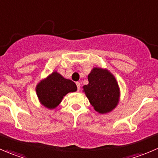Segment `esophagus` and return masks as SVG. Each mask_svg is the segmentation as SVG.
Listing matches in <instances>:
<instances>
[{
    "label": "esophagus",
    "mask_w": 158,
    "mask_h": 158,
    "mask_svg": "<svg viewBox=\"0 0 158 158\" xmlns=\"http://www.w3.org/2000/svg\"><path fill=\"white\" fill-rule=\"evenodd\" d=\"M80 83L79 82H76V86H77V90L79 91V89H80Z\"/></svg>",
    "instance_id": "obj_1"
}]
</instances>
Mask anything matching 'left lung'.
<instances>
[{
    "mask_svg": "<svg viewBox=\"0 0 158 158\" xmlns=\"http://www.w3.org/2000/svg\"><path fill=\"white\" fill-rule=\"evenodd\" d=\"M89 84L84 92L96 111L105 114L114 109L118 103L119 87L115 78L107 69L93 68L88 76Z\"/></svg>",
    "mask_w": 158,
    "mask_h": 158,
    "instance_id": "1",
    "label": "left lung"
}]
</instances>
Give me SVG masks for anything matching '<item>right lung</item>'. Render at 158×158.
<instances>
[{
    "label": "right lung",
    "mask_w": 158,
    "mask_h": 158,
    "mask_svg": "<svg viewBox=\"0 0 158 158\" xmlns=\"http://www.w3.org/2000/svg\"><path fill=\"white\" fill-rule=\"evenodd\" d=\"M76 90L77 86L74 82L65 79L57 72H53L47 79L40 81L36 89L41 104L50 109L56 107L66 94Z\"/></svg>",
    "instance_id": "right-lung-1"
}]
</instances>
